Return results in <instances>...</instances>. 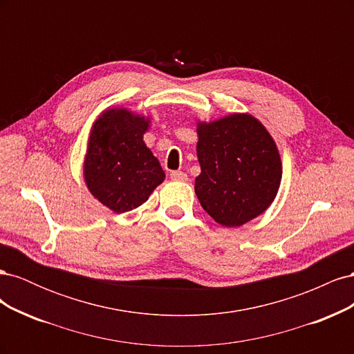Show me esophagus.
<instances>
[{"instance_id":"obj_1","label":"esophagus","mask_w":354,"mask_h":354,"mask_svg":"<svg viewBox=\"0 0 354 354\" xmlns=\"http://www.w3.org/2000/svg\"><path fill=\"white\" fill-rule=\"evenodd\" d=\"M169 176H171V180H174V181H186L187 180V174H185L183 171H173Z\"/></svg>"}]
</instances>
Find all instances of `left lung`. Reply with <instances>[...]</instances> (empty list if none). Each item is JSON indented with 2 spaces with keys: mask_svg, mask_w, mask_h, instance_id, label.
Returning <instances> with one entry per match:
<instances>
[{
  "mask_svg": "<svg viewBox=\"0 0 354 354\" xmlns=\"http://www.w3.org/2000/svg\"><path fill=\"white\" fill-rule=\"evenodd\" d=\"M201 174L195 194L221 226L239 227L272 205L282 180V160L273 137L251 113L198 121Z\"/></svg>",
  "mask_w": 354,
  "mask_h": 354,
  "instance_id": "obj_1",
  "label": "left lung"
}]
</instances>
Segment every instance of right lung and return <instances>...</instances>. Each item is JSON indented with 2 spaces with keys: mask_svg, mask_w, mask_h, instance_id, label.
Here are the masks:
<instances>
[{
  "mask_svg": "<svg viewBox=\"0 0 354 354\" xmlns=\"http://www.w3.org/2000/svg\"><path fill=\"white\" fill-rule=\"evenodd\" d=\"M151 118L127 108H108L94 121L84 156L90 194L116 214L145 203L165 173L143 140Z\"/></svg>",
  "mask_w": 354,
  "mask_h": 354,
  "instance_id": "1",
  "label": "right lung"
}]
</instances>
